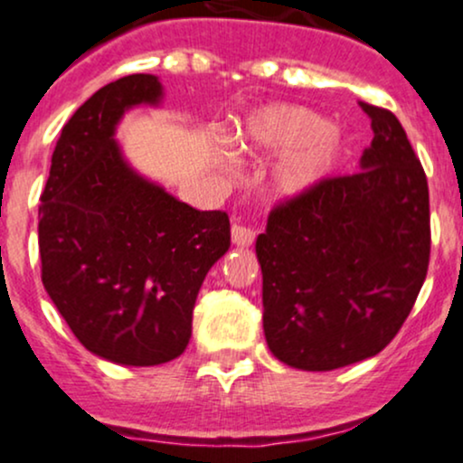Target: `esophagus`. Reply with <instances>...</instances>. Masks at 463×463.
I'll return each instance as SVG.
<instances>
[{
    "instance_id": "34e87169",
    "label": "esophagus",
    "mask_w": 463,
    "mask_h": 463,
    "mask_svg": "<svg viewBox=\"0 0 463 463\" xmlns=\"http://www.w3.org/2000/svg\"><path fill=\"white\" fill-rule=\"evenodd\" d=\"M254 237H257V231L252 226L232 222V243H237V246H252Z\"/></svg>"
}]
</instances>
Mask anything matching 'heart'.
Here are the masks:
<instances>
[{
	"label": "heart",
	"instance_id": "b5f03b06",
	"mask_svg": "<svg viewBox=\"0 0 463 463\" xmlns=\"http://www.w3.org/2000/svg\"><path fill=\"white\" fill-rule=\"evenodd\" d=\"M239 141L250 152H289L274 169L276 189L285 195L316 187L333 172L344 147L328 119L302 106H272L250 115Z\"/></svg>",
	"mask_w": 463,
	"mask_h": 463
}]
</instances>
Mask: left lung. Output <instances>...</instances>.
<instances>
[{
  "label": "left lung",
  "mask_w": 463,
  "mask_h": 463,
  "mask_svg": "<svg viewBox=\"0 0 463 463\" xmlns=\"http://www.w3.org/2000/svg\"><path fill=\"white\" fill-rule=\"evenodd\" d=\"M359 106L374 130L361 172L279 202L257 239L265 339L276 359L298 370L379 354L427 279V174L396 115Z\"/></svg>",
  "instance_id": "obj_1"
}]
</instances>
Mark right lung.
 <instances>
[{"label": "right lung", "mask_w": 463, "mask_h": 463, "mask_svg": "<svg viewBox=\"0 0 463 463\" xmlns=\"http://www.w3.org/2000/svg\"><path fill=\"white\" fill-rule=\"evenodd\" d=\"M161 93L150 73L93 93L62 126L39 206L47 294L84 348L124 365L184 353L202 280L231 246L226 211H198L147 183L113 139L130 106Z\"/></svg>", "instance_id": "1"}]
</instances>
